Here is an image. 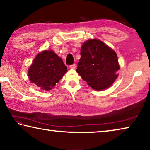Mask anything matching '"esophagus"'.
I'll use <instances>...</instances> for the list:
<instances>
[{
    "mask_svg": "<svg viewBox=\"0 0 150 150\" xmlns=\"http://www.w3.org/2000/svg\"><path fill=\"white\" fill-rule=\"evenodd\" d=\"M75 67H76V65H75V64H73V65H70V68H71V69H75Z\"/></svg>",
    "mask_w": 150,
    "mask_h": 150,
    "instance_id": "34e87169",
    "label": "esophagus"
}]
</instances>
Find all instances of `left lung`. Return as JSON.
I'll use <instances>...</instances> for the list:
<instances>
[{
	"instance_id": "left-lung-1",
	"label": "left lung",
	"mask_w": 150,
	"mask_h": 150,
	"mask_svg": "<svg viewBox=\"0 0 150 150\" xmlns=\"http://www.w3.org/2000/svg\"><path fill=\"white\" fill-rule=\"evenodd\" d=\"M77 72L93 89L102 91L113 84L120 69L116 52L99 40H88L81 49Z\"/></svg>"
}]
</instances>
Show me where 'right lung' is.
Masks as SVG:
<instances>
[{"instance_id":"obj_1","label":"right lung","mask_w":150,"mask_h":150,"mask_svg":"<svg viewBox=\"0 0 150 150\" xmlns=\"http://www.w3.org/2000/svg\"><path fill=\"white\" fill-rule=\"evenodd\" d=\"M67 71L62 58L52 50H45L35 57L28 75L32 83L43 90L50 91Z\"/></svg>"}]
</instances>
